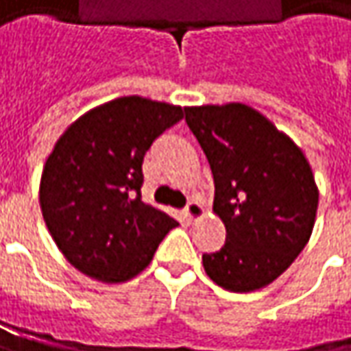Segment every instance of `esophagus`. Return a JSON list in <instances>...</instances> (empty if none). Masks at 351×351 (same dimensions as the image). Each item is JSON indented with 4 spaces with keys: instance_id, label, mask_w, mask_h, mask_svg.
Instances as JSON below:
<instances>
[{
    "instance_id": "34e87169",
    "label": "esophagus",
    "mask_w": 351,
    "mask_h": 351,
    "mask_svg": "<svg viewBox=\"0 0 351 351\" xmlns=\"http://www.w3.org/2000/svg\"><path fill=\"white\" fill-rule=\"evenodd\" d=\"M184 213H186V217H188L189 221H195V219H202L206 212H204V208L197 202H189L188 208L184 210Z\"/></svg>"
}]
</instances>
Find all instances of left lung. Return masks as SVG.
I'll list each match as a JSON object with an SVG mask.
<instances>
[{"mask_svg":"<svg viewBox=\"0 0 351 351\" xmlns=\"http://www.w3.org/2000/svg\"><path fill=\"white\" fill-rule=\"evenodd\" d=\"M215 184L226 226L219 252L204 254L217 286L247 293L278 280L312 236L319 191L306 154L258 110L230 101L186 108Z\"/></svg>","mask_w":351,"mask_h":351,"instance_id":"1","label":"left lung"}]
</instances>
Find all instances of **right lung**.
<instances>
[{
    "label": "right lung",
    "mask_w": 351,
    "mask_h": 351,
    "mask_svg": "<svg viewBox=\"0 0 351 351\" xmlns=\"http://www.w3.org/2000/svg\"><path fill=\"white\" fill-rule=\"evenodd\" d=\"M182 106L125 95L80 115L47 156L39 206L63 258L91 280L123 284L141 274L173 217L141 202V163Z\"/></svg>",
    "instance_id": "obj_1"
}]
</instances>
